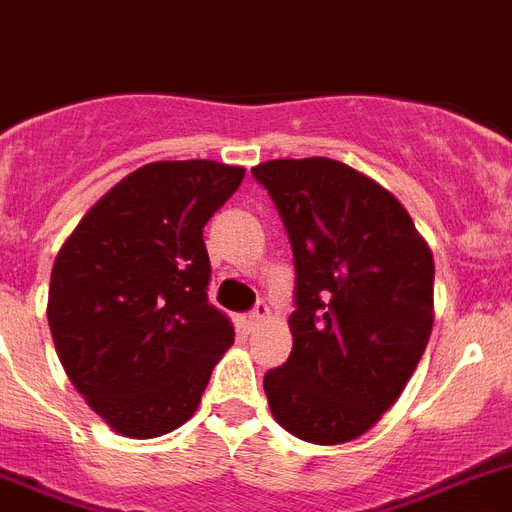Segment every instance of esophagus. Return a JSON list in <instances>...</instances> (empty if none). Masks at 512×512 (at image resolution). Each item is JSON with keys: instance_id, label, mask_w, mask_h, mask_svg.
<instances>
[{"instance_id": "34e87169", "label": "esophagus", "mask_w": 512, "mask_h": 512, "mask_svg": "<svg viewBox=\"0 0 512 512\" xmlns=\"http://www.w3.org/2000/svg\"><path fill=\"white\" fill-rule=\"evenodd\" d=\"M266 319H269V306L261 301V303H256V308H253L251 314L243 316V327H246L248 332H253V329L259 327L261 322H266Z\"/></svg>"}]
</instances>
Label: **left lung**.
<instances>
[{
  "instance_id": "8db88e82",
  "label": "left lung",
  "mask_w": 512,
  "mask_h": 512,
  "mask_svg": "<svg viewBox=\"0 0 512 512\" xmlns=\"http://www.w3.org/2000/svg\"><path fill=\"white\" fill-rule=\"evenodd\" d=\"M253 177L280 211L295 264L293 350L266 371L282 429L342 445L377 424L424 356L434 259L390 190L348 164L272 159Z\"/></svg>"
}]
</instances>
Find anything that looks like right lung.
<instances>
[{"label":"right lung","instance_id":"right-lung-1","mask_svg":"<svg viewBox=\"0 0 512 512\" xmlns=\"http://www.w3.org/2000/svg\"><path fill=\"white\" fill-rule=\"evenodd\" d=\"M243 175L209 159L151 162L101 196L59 248L46 306L54 348L122 437L183 426L235 340L206 295L204 225Z\"/></svg>","mask_w":512,"mask_h":512}]
</instances>
